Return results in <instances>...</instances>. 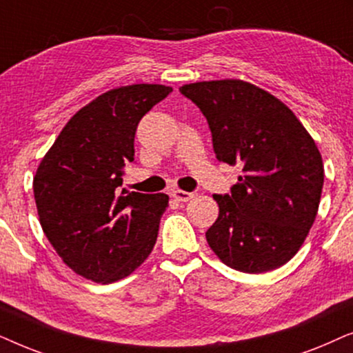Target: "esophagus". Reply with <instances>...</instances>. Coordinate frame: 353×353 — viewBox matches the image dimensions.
Here are the masks:
<instances>
[{"instance_id": "obj_1", "label": "esophagus", "mask_w": 353, "mask_h": 353, "mask_svg": "<svg viewBox=\"0 0 353 353\" xmlns=\"http://www.w3.org/2000/svg\"><path fill=\"white\" fill-rule=\"evenodd\" d=\"M172 196L177 201H189L190 199H194V192H185V190H174Z\"/></svg>"}]
</instances>
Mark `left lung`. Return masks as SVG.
Wrapping results in <instances>:
<instances>
[{
	"instance_id": "1",
	"label": "left lung",
	"mask_w": 353,
	"mask_h": 353,
	"mask_svg": "<svg viewBox=\"0 0 353 353\" xmlns=\"http://www.w3.org/2000/svg\"><path fill=\"white\" fill-rule=\"evenodd\" d=\"M208 121L219 161L242 168L231 194L213 195L219 214L206 242L242 272L283 266L307 239L321 199L319 150L292 111L253 83L195 82L179 88Z\"/></svg>"
}]
</instances>
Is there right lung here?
I'll list each match as a JSON object with an SVG mask.
<instances>
[{"label": "right lung", "mask_w": 353, "mask_h": 353, "mask_svg": "<svg viewBox=\"0 0 353 353\" xmlns=\"http://www.w3.org/2000/svg\"><path fill=\"white\" fill-rule=\"evenodd\" d=\"M172 92L158 83L112 88L79 110L41 159L34 196L41 229L70 270L110 284L157 243L166 194L122 189L142 117Z\"/></svg>", "instance_id": "1"}]
</instances>
